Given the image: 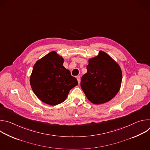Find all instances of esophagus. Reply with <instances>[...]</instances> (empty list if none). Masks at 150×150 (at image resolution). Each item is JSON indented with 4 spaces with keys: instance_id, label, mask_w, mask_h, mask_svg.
I'll return each instance as SVG.
<instances>
[{
    "instance_id": "34e87169",
    "label": "esophagus",
    "mask_w": 150,
    "mask_h": 150,
    "mask_svg": "<svg viewBox=\"0 0 150 150\" xmlns=\"http://www.w3.org/2000/svg\"><path fill=\"white\" fill-rule=\"evenodd\" d=\"M76 79H77V81H78V83L79 84V83H80V81H81V78H80V76H76Z\"/></svg>"
}]
</instances>
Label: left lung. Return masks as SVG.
<instances>
[{"label": "left lung", "instance_id": "8db88e82", "mask_svg": "<svg viewBox=\"0 0 150 150\" xmlns=\"http://www.w3.org/2000/svg\"><path fill=\"white\" fill-rule=\"evenodd\" d=\"M87 72L81 78V87L88 100L95 104H104L119 91L122 73L119 64L101 50L88 59Z\"/></svg>", "mask_w": 150, "mask_h": 150}]
</instances>
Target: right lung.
Wrapping results in <instances>:
<instances>
[{
  "mask_svg": "<svg viewBox=\"0 0 150 150\" xmlns=\"http://www.w3.org/2000/svg\"><path fill=\"white\" fill-rule=\"evenodd\" d=\"M63 58L53 51L38 60L30 76L31 88L43 103L56 105L65 101L77 79L63 67Z\"/></svg>",
  "mask_w": 150,
  "mask_h": 150,
  "instance_id": "right-lung-1",
  "label": "right lung"
}]
</instances>
